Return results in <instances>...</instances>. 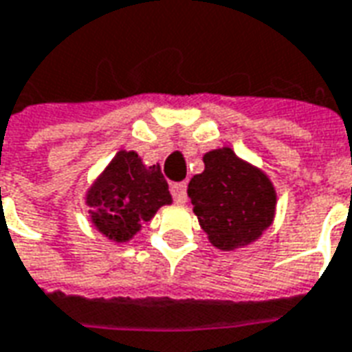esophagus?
<instances>
[{
	"label": "esophagus",
	"mask_w": 352,
	"mask_h": 352,
	"mask_svg": "<svg viewBox=\"0 0 352 352\" xmlns=\"http://www.w3.org/2000/svg\"><path fill=\"white\" fill-rule=\"evenodd\" d=\"M171 194H173V198H175L177 204H184V201H186V183L171 184Z\"/></svg>",
	"instance_id": "obj_1"
}]
</instances>
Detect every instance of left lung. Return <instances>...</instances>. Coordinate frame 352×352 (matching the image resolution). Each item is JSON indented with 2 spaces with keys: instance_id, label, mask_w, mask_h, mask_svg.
I'll use <instances>...</instances> for the list:
<instances>
[{
  "instance_id": "left-lung-1",
  "label": "left lung",
  "mask_w": 352,
  "mask_h": 352,
  "mask_svg": "<svg viewBox=\"0 0 352 352\" xmlns=\"http://www.w3.org/2000/svg\"><path fill=\"white\" fill-rule=\"evenodd\" d=\"M204 164L188 183V198L211 245L236 251L256 241L275 217L277 194L270 177L230 146L206 153Z\"/></svg>"
}]
</instances>
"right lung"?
<instances>
[{"label": "right lung", "mask_w": 352, "mask_h": 352, "mask_svg": "<svg viewBox=\"0 0 352 352\" xmlns=\"http://www.w3.org/2000/svg\"><path fill=\"white\" fill-rule=\"evenodd\" d=\"M171 204L160 166L141 162L135 151H120L87 192L92 224L98 232L126 243L162 206Z\"/></svg>", "instance_id": "right-lung-1"}]
</instances>
